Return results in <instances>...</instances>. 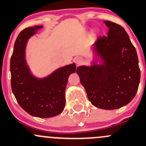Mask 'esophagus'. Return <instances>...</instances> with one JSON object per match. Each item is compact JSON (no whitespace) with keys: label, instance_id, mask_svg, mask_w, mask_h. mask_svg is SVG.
Segmentation results:
<instances>
[{"label":"esophagus","instance_id":"1","mask_svg":"<svg viewBox=\"0 0 146 146\" xmlns=\"http://www.w3.org/2000/svg\"><path fill=\"white\" fill-rule=\"evenodd\" d=\"M82 61V58H80V57H78V58H76V63L78 65L81 64Z\"/></svg>","mask_w":146,"mask_h":146}]
</instances>
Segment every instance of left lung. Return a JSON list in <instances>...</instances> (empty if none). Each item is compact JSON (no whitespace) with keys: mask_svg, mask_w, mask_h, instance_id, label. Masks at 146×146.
Instances as JSON below:
<instances>
[{"mask_svg":"<svg viewBox=\"0 0 146 146\" xmlns=\"http://www.w3.org/2000/svg\"><path fill=\"white\" fill-rule=\"evenodd\" d=\"M107 36H99L94 51L103 64L77 68L78 75L90 102L103 110H116L129 104L136 95L141 72L136 50L125 29L104 21Z\"/></svg>","mask_w":146,"mask_h":146,"instance_id":"1","label":"left lung"}]
</instances>
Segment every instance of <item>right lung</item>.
I'll return each mask as SVG.
<instances>
[{
    "label": "right lung",
    "instance_id": "add662e5",
    "mask_svg": "<svg viewBox=\"0 0 146 146\" xmlns=\"http://www.w3.org/2000/svg\"><path fill=\"white\" fill-rule=\"evenodd\" d=\"M42 26L23 29L16 39L10 58L12 91L20 107L39 118L53 117L65 107V90L68 76L76 71L75 64L57 69L44 78H37L29 71L25 61L27 39Z\"/></svg>",
    "mask_w": 146,
    "mask_h": 146
}]
</instances>
